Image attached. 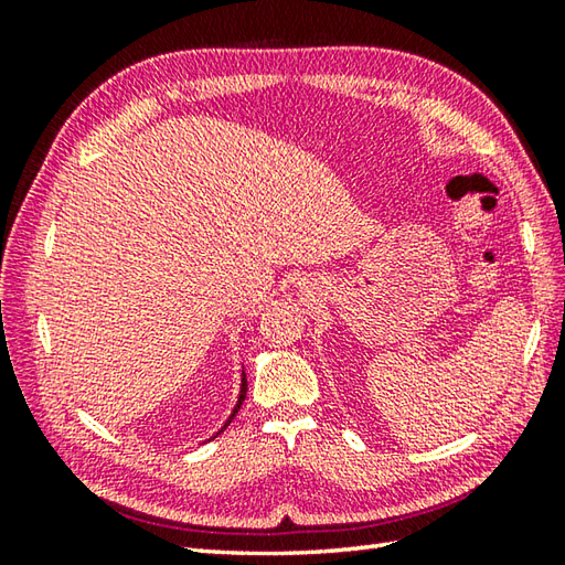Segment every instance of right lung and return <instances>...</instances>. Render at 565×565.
I'll return each mask as SVG.
<instances>
[{
  "label": "right lung",
  "mask_w": 565,
  "mask_h": 565,
  "mask_svg": "<svg viewBox=\"0 0 565 565\" xmlns=\"http://www.w3.org/2000/svg\"><path fill=\"white\" fill-rule=\"evenodd\" d=\"M245 393H247V379H245V371H243V376H239V393H237V403H235V407H233V413H231V417H227L225 419V425L218 429V431H215V435H221V431L227 427V425H231L233 423V417L237 415V411H239V405H243V401H245ZM213 439V437H211Z\"/></svg>",
  "instance_id": "1"
}]
</instances>
